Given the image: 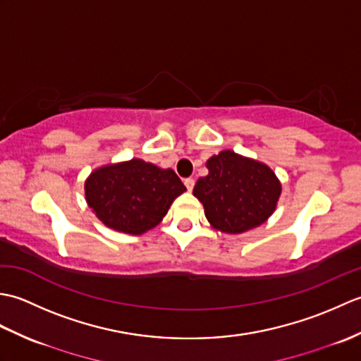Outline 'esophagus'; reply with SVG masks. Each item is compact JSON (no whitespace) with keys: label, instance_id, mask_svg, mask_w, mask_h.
<instances>
[{"label":"esophagus","instance_id":"esophagus-1","mask_svg":"<svg viewBox=\"0 0 361 361\" xmlns=\"http://www.w3.org/2000/svg\"><path fill=\"white\" fill-rule=\"evenodd\" d=\"M185 186L188 188V190L190 192V190H192L194 186H195V180L194 178H186L185 180Z\"/></svg>","mask_w":361,"mask_h":361}]
</instances>
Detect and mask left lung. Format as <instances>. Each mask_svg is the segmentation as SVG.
Here are the masks:
<instances>
[{
  "mask_svg": "<svg viewBox=\"0 0 361 361\" xmlns=\"http://www.w3.org/2000/svg\"><path fill=\"white\" fill-rule=\"evenodd\" d=\"M206 166L209 173L198 178L194 195L214 228L239 234L262 225L274 212L281 183L270 167L231 150L214 155Z\"/></svg>",
  "mask_w": 361,
  "mask_h": 361,
  "instance_id": "8db88e82",
  "label": "left lung"
}]
</instances>
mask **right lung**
I'll use <instances>...</instances> for the list:
<instances>
[{"label":"right lung","instance_id":"obj_1","mask_svg":"<svg viewBox=\"0 0 361 361\" xmlns=\"http://www.w3.org/2000/svg\"><path fill=\"white\" fill-rule=\"evenodd\" d=\"M185 190L172 169L142 159L97 169L85 183L87 202L97 219L127 234H142L157 226Z\"/></svg>","mask_w":361,"mask_h":361}]
</instances>
